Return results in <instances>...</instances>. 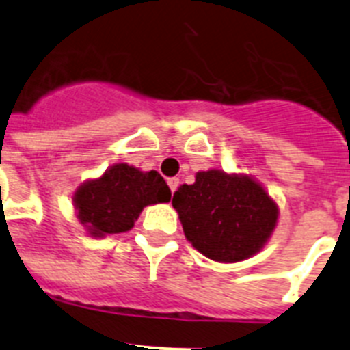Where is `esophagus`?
<instances>
[{"label": "esophagus", "mask_w": 350, "mask_h": 350, "mask_svg": "<svg viewBox=\"0 0 350 350\" xmlns=\"http://www.w3.org/2000/svg\"><path fill=\"white\" fill-rule=\"evenodd\" d=\"M168 185H170V189H172V193H175L178 187V178L177 177H172L168 178Z\"/></svg>", "instance_id": "obj_1"}]
</instances>
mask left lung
<instances>
[{
  "label": "left lung",
  "mask_w": 350,
  "mask_h": 350,
  "mask_svg": "<svg viewBox=\"0 0 350 350\" xmlns=\"http://www.w3.org/2000/svg\"><path fill=\"white\" fill-rule=\"evenodd\" d=\"M172 205L194 249L219 262L259 252L279 217V206L261 184L222 170L198 172L194 184L175 191Z\"/></svg>",
  "instance_id": "left-lung-1"
}]
</instances>
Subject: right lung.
I'll return each mask as SVG.
<instances>
[{
    "label": "right lung",
    "instance_id": "obj_1",
    "mask_svg": "<svg viewBox=\"0 0 350 350\" xmlns=\"http://www.w3.org/2000/svg\"><path fill=\"white\" fill-rule=\"evenodd\" d=\"M172 191L156 170L140 172L119 163L100 178L83 182L73 196L77 217L92 237L124 233L135 226L144 206L166 203Z\"/></svg>",
    "mask_w": 350,
    "mask_h": 350
}]
</instances>
